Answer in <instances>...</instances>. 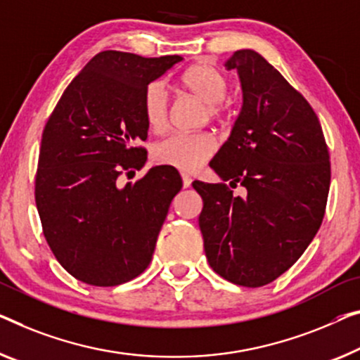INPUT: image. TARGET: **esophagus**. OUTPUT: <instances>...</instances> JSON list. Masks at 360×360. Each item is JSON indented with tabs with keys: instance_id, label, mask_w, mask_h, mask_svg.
Here are the masks:
<instances>
[{
	"instance_id": "1",
	"label": "esophagus",
	"mask_w": 360,
	"mask_h": 360,
	"mask_svg": "<svg viewBox=\"0 0 360 360\" xmlns=\"http://www.w3.org/2000/svg\"><path fill=\"white\" fill-rule=\"evenodd\" d=\"M181 176H182V186H184L186 189H187V187H191V184H192V178H191V176L187 174V173H182Z\"/></svg>"
}]
</instances>
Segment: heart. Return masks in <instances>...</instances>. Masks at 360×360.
<instances>
[{"mask_svg":"<svg viewBox=\"0 0 360 360\" xmlns=\"http://www.w3.org/2000/svg\"><path fill=\"white\" fill-rule=\"evenodd\" d=\"M182 85L207 105L210 117L221 115V101L228 95V80L210 64H195L182 76ZM142 111L148 127L160 132L168 116V90L163 80L150 82L142 96ZM214 152V141L203 132H174L157 142L152 158L157 165L181 171H194L207 162Z\"/></svg>","mask_w":360,"mask_h":360,"instance_id":"obj_1","label":"heart"}]
</instances>
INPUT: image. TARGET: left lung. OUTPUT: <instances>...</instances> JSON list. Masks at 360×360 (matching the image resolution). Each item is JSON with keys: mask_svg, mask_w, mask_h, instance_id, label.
Segmentation results:
<instances>
[{"mask_svg": "<svg viewBox=\"0 0 360 360\" xmlns=\"http://www.w3.org/2000/svg\"><path fill=\"white\" fill-rule=\"evenodd\" d=\"M243 85V110L210 162L223 181H194L198 226L213 271L245 288L275 281L317 234L330 191V153L309 101L254 50L226 61Z\"/></svg>", "mask_w": 360, "mask_h": 360, "instance_id": "obj_1", "label": "left lung"}]
</instances>
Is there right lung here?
Returning a JSON list of instances; mask_svg holds the SVG:
<instances>
[{"label":"right lung","mask_w":360,"mask_h":360,"mask_svg":"<svg viewBox=\"0 0 360 360\" xmlns=\"http://www.w3.org/2000/svg\"><path fill=\"white\" fill-rule=\"evenodd\" d=\"M182 61L101 51L68 85L41 134L35 203L43 234L69 275L117 286L152 260L171 200L182 187L174 169L155 166L136 182L120 176L146 165L148 124L142 96Z\"/></svg>","instance_id":"1"}]
</instances>
